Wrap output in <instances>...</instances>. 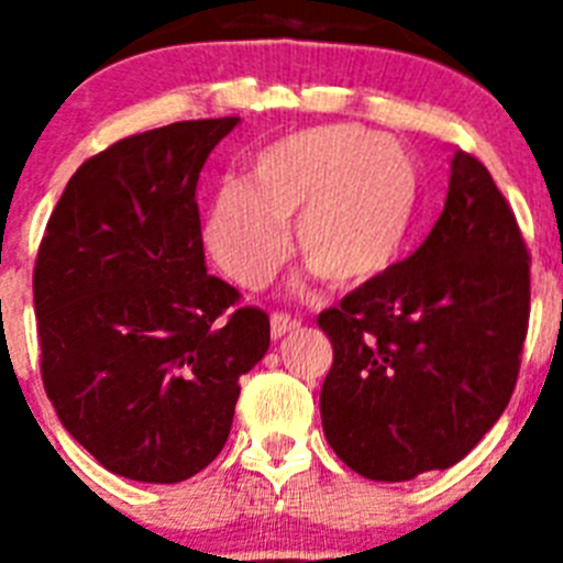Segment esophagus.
I'll return each mask as SVG.
<instances>
[{"instance_id": "34e87169", "label": "esophagus", "mask_w": 563, "mask_h": 563, "mask_svg": "<svg viewBox=\"0 0 563 563\" xmlns=\"http://www.w3.org/2000/svg\"><path fill=\"white\" fill-rule=\"evenodd\" d=\"M298 327H301V321L292 316H287V312H273L271 316V335L276 338H285L287 332H296Z\"/></svg>"}]
</instances>
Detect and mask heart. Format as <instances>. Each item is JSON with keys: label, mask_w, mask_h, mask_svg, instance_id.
Returning <instances> with one entry per match:
<instances>
[{"label": "heart", "mask_w": 563, "mask_h": 563, "mask_svg": "<svg viewBox=\"0 0 563 563\" xmlns=\"http://www.w3.org/2000/svg\"><path fill=\"white\" fill-rule=\"evenodd\" d=\"M420 202L411 152L389 134L335 123L292 132L253 157L251 183H225L206 213V247L231 282L258 290L287 258V222L307 265L332 287L380 276Z\"/></svg>", "instance_id": "heart-1"}]
</instances>
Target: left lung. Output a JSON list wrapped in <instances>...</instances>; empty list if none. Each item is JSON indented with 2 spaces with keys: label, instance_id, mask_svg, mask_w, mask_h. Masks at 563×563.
<instances>
[{
  "label": "left lung",
  "instance_id": "8db88e82",
  "mask_svg": "<svg viewBox=\"0 0 563 563\" xmlns=\"http://www.w3.org/2000/svg\"><path fill=\"white\" fill-rule=\"evenodd\" d=\"M527 324L530 251L490 172L460 148L426 242L318 316L332 341L327 442L375 482L456 465L507 409Z\"/></svg>",
  "mask_w": 563,
  "mask_h": 563
}]
</instances>
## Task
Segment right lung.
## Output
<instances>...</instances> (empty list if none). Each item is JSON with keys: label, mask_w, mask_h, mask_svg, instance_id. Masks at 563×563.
Segmentation results:
<instances>
[{"label": "right lung", "mask_w": 563, "mask_h": 563, "mask_svg": "<svg viewBox=\"0 0 563 563\" xmlns=\"http://www.w3.org/2000/svg\"><path fill=\"white\" fill-rule=\"evenodd\" d=\"M231 118L148 129L92 154L53 208L33 267L42 383L107 471L183 482L231 434L239 377L271 318L206 271L197 180Z\"/></svg>", "instance_id": "right-lung-1"}]
</instances>
